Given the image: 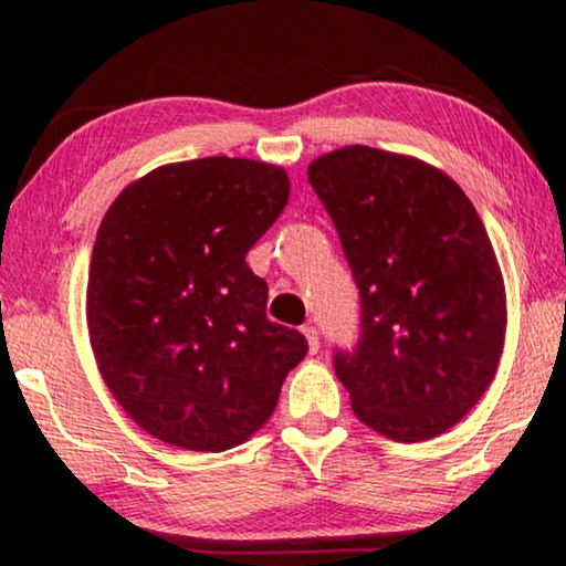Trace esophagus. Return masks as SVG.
I'll list each match as a JSON object with an SVG mask.
<instances>
[{
    "label": "esophagus",
    "instance_id": "34e87169",
    "mask_svg": "<svg viewBox=\"0 0 566 566\" xmlns=\"http://www.w3.org/2000/svg\"><path fill=\"white\" fill-rule=\"evenodd\" d=\"M301 332H304V337H306V343H308V353L319 350V332H316L314 324H304V327H301Z\"/></svg>",
    "mask_w": 566,
    "mask_h": 566
}]
</instances>
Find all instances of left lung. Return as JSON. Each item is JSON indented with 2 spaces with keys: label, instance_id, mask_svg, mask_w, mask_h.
<instances>
[{
  "label": "left lung",
  "instance_id": "left-lung-1",
  "mask_svg": "<svg viewBox=\"0 0 566 566\" xmlns=\"http://www.w3.org/2000/svg\"><path fill=\"white\" fill-rule=\"evenodd\" d=\"M360 291V343L335 353L355 417L399 443L459 424L497 376L505 281L482 219L428 161L343 146L308 165Z\"/></svg>",
  "mask_w": 566,
  "mask_h": 566
}]
</instances>
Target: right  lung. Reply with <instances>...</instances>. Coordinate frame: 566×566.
Listing matches in <instances>:
<instances>
[{
  "instance_id": "1",
  "label": "right lung",
  "mask_w": 566,
  "mask_h": 566,
  "mask_svg": "<svg viewBox=\"0 0 566 566\" xmlns=\"http://www.w3.org/2000/svg\"><path fill=\"white\" fill-rule=\"evenodd\" d=\"M289 196L283 167L206 157L151 169L107 208L87 275L90 345L115 401L161 443H247L304 360V335L268 319V283L244 262Z\"/></svg>"
}]
</instances>
